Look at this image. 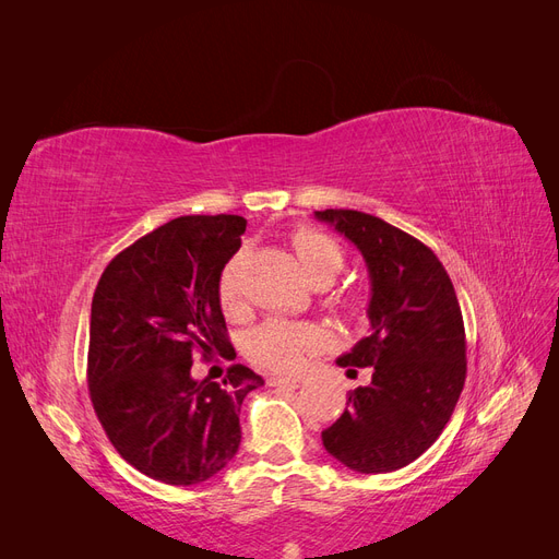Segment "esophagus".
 <instances>
[{"label":"esophagus","instance_id":"34e87169","mask_svg":"<svg viewBox=\"0 0 559 559\" xmlns=\"http://www.w3.org/2000/svg\"><path fill=\"white\" fill-rule=\"evenodd\" d=\"M270 386H286V389H298L302 384V378H267Z\"/></svg>","mask_w":559,"mask_h":559}]
</instances>
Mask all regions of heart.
Segmentation results:
<instances>
[{"label": "heart", "instance_id": "b5f03b06", "mask_svg": "<svg viewBox=\"0 0 559 559\" xmlns=\"http://www.w3.org/2000/svg\"><path fill=\"white\" fill-rule=\"evenodd\" d=\"M294 251L300 261L302 273L314 286H329L345 267V253L329 235L300 228L292 238ZM218 302L233 314L242 308V253L222 267L218 275ZM324 343V333L312 324H289V321L270 319L259 329H253L247 343V352L253 364L275 370V373H289L296 370L306 354L314 352Z\"/></svg>", "mask_w": 559, "mask_h": 559}]
</instances>
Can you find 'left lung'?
Wrapping results in <instances>:
<instances>
[{
    "label": "left lung",
    "mask_w": 559,
    "mask_h": 559,
    "mask_svg": "<svg viewBox=\"0 0 559 559\" xmlns=\"http://www.w3.org/2000/svg\"><path fill=\"white\" fill-rule=\"evenodd\" d=\"M361 251L370 275V335L337 359L370 368L321 441L352 471L389 473L425 454L466 380V333L450 275L413 235L357 210L314 212ZM357 373V370H354Z\"/></svg>",
    "instance_id": "left-lung-1"
}]
</instances>
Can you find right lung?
Returning <instances> with one entry per match:
<instances>
[{"label":"right lung","instance_id":"obj_1","mask_svg":"<svg viewBox=\"0 0 559 559\" xmlns=\"http://www.w3.org/2000/svg\"><path fill=\"white\" fill-rule=\"evenodd\" d=\"M245 228L238 214L173 218L116 253L93 296L95 415L130 466L167 485L202 483L233 460L242 401L263 384L242 364L222 382L191 376L195 352L230 357L218 275Z\"/></svg>","mask_w":559,"mask_h":559}]
</instances>
